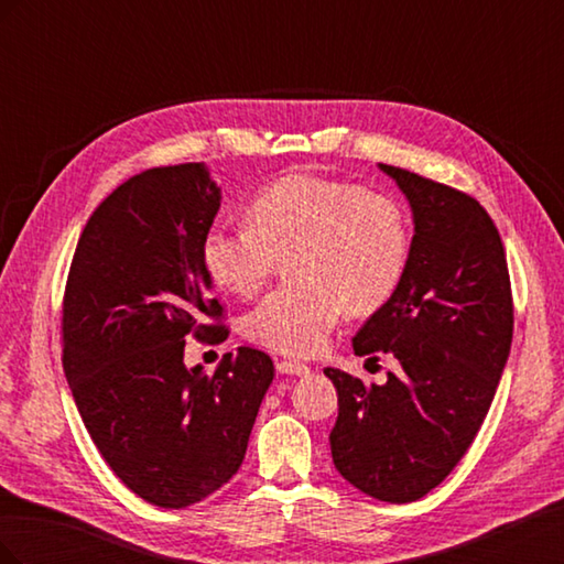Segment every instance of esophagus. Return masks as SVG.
Returning a JSON list of instances; mask_svg holds the SVG:
<instances>
[{"label": "esophagus", "instance_id": "obj_1", "mask_svg": "<svg viewBox=\"0 0 564 564\" xmlns=\"http://www.w3.org/2000/svg\"><path fill=\"white\" fill-rule=\"evenodd\" d=\"M278 371L280 373H289V377H308L311 367L301 365V362H292V360H280L278 362Z\"/></svg>", "mask_w": 564, "mask_h": 564}]
</instances>
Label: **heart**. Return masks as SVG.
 Instances as JSON below:
<instances>
[{"mask_svg": "<svg viewBox=\"0 0 564 564\" xmlns=\"http://www.w3.org/2000/svg\"><path fill=\"white\" fill-rule=\"evenodd\" d=\"M409 245L395 199L344 181L289 174L256 195L247 226H216L204 235L202 261L216 284L253 296L292 256L296 284L256 305L245 334L270 350L308 357L348 311L383 308L402 282Z\"/></svg>", "mask_w": 564, "mask_h": 564, "instance_id": "heart-1", "label": "heart"}]
</instances>
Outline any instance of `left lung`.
I'll list each match as a JSON object with an SVG mask.
<instances>
[{
  "label": "left lung",
  "instance_id": "8db88e82",
  "mask_svg": "<svg viewBox=\"0 0 564 564\" xmlns=\"http://www.w3.org/2000/svg\"><path fill=\"white\" fill-rule=\"evenodd\" d=\"M412 209L402 282L352 338L355 355L390 352L383 386L327 367L338 392L334 466L355 489L412 503L454 470L489 412L513 340V299L497 226L480 202L379 164Z\"/></svg>",
  "mask_w": 564,
  "mask_h": 564
}]
</instances>
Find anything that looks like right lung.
<instances>
[{"mask_svg":"<svg viewBox=\"0 0 564 564\" xmlns=\"http://www.w3.org/2000/svg\"><path fill=\"white\" fill-rule=\"evenodd\" d=\"M204 162L158 166L108 195L84 228L63 301V369L100 456L160 508L193 506L240 470L275 377L253 348L214 377L183 360L185 336L224 327L202 242L220 207Z\"/></svg>","mask_w":564,"mask_h":564,"instance_id":"right-lung-1","label":"right lung"}]
</instances>
